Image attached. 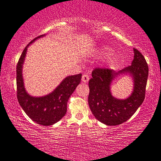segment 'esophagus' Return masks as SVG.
I'll return each mask as SVG.
<instances>
[{"label":"esophagus","instance_id":"esophagus-1","mask_svg":"<svg viewBox=\"0 0 161 161\" xmlns=\"http://www.w3.org/2000/svg\"><path fill=\"white\" fill-rule=\"evenodd\" d=\"M82 80L83 82L84 83H87L88 81L89 80V75L88 74H83V76H82Z\"/></svg>","mask_w":161,"mask_h":161}]
</instances>
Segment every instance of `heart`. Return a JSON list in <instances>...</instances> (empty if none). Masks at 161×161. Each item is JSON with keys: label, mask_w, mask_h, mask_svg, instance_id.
Masks as SVG:
<instances>
[{"label": "heart", "mask_w": 161, "mask_h": 161, "mask_svg": "<svg viewBox=\"0 0 161 161\" xmlns=\"http://www.w3.org/2000/svg\"><path fill=\"white\" fill-rule=\"evenodd\" d=\"M103 51H104V49H103ZM113 59V55H110L109 56H108V60H112Z\"/></svg>", "instance_id": "obj_1"}]
</instances>
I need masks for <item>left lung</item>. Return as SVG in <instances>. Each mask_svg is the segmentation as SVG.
Instances as JSON below:
<instances>
[{
    "label": "left lung",
    "instance_id": "1",
    "mask_svg": "<svg viewBox=\"0 0 161 161\" xmlns=\"http://www.w3.org/2000/svg\"><path fill=\"white\" fill-rule=\"evenodd\" d=\"M132 65L116 73L112 69L96 68L89 80L88 104L93 116L108 126L121 125L134 114L145 96L148 77V65L139 50L134 48ZM130 72L134 78V91L125 100L114 98L110 92V84L120 73Z\"/></svg>",
    "mask_w": 161,
    "mask_h": 161
}]
</instances>
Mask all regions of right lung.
Instances as JSON below:
<instances>
[{
  "label": "right lung",
  "instance_id": "add662e5",
  "mask_svg": "<svg viewBox=\"0 0 161 161\" xmlns=\"http://www.w3.org/2000/svg\"><path fill=\"white\" fill-rule=\"evenodd\" d=\"M38 36L24 48L16 66V95L19 104L34 122L43 126H49L60 120L67 112V103L69 98L80 82L82 74L68 76L64 79L53 93L42 97H32L26 92L22 78V65L25 58L26 49Z\"/></svg>",
  "mask_w": 161,
  "mask_h": 161
}]
</instances>
